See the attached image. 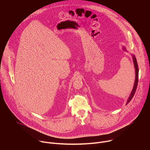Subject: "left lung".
<instances>
[{"mask_svg":"<svg viewBox=\"0 0 150 150\" xmlns=\"http://www.w3.org/2000/svg\"><path fill=\"white\" fill-rule=\"evenodd\" d=\"M123 50L125 51H126V48L125 47H123ZM132 57H133V63H134V68H135V72H136V78H135V81H134V86H133V88L132 89V91L127 99V103H126V105L131 101V100L132 99V98H133L134 94H135V92H136V89H137V84H138V80H139V67H138V64H137V59H136V58L135 57L134 55L132 54Z\"/></svg>","mask_w":150,"mask_h":150,"instance_id":"8db88e82","label":"left lung"}]
</instances>
